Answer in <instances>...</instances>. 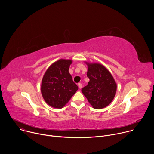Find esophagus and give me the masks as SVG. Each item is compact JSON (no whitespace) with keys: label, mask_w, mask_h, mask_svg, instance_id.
<instances>
[{"label":"esophagus","mask_w":154,"mask_h":154,"mask_svg":"<svg viewBox=\"0 0 154 154\" xmlns=\"http://www.w3.org/2000/svg\"><path fill=\"white\" fill-rule=\"evenodd\" d=\"M78 86H79V88L80 89H82V84L80 83H79L78 84Z\"/></svg>","instance_id":"obj_1"}]
</instances>
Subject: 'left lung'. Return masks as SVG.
Returning a JSON list of instances; mask_svg holds the SVG:
<instances>
[{
  "mask_svg": "<svg viewBox=\"0 0 154 154\" xmlns=\"http://www.w3.org/2000/svg\"><path fill=\"white\" fill-rule=\"evenodd\" d=\"M88 66V85L82 92L91 106L97 109L107 106L113 100L117 90V84L103 65L97 63L85 62Z\"/></svg>",
  "mask_w": 154,
  "mask_h": 154,
  "instance_id": "left-lung-1",
  "label": "left lung"
}]
</instances>
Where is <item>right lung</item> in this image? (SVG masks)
<instances>
[{
  "label": "right lung",
  "mask_w": 154,
  "mask_h": 154,
  "mask_svg": "<svg viewBox=\"0 0 154 154\" xmlns=\"http://www.w3.org/2000/svg\"><path fill=\"white\" fill-rule=\"evenodd\" d=\"M72 63L71 60H58L50 66L42 77L41 94L53 108H62L78 90L69 72Z\"/></svg>",
  "instance_id": "1"
}]
</instances>
